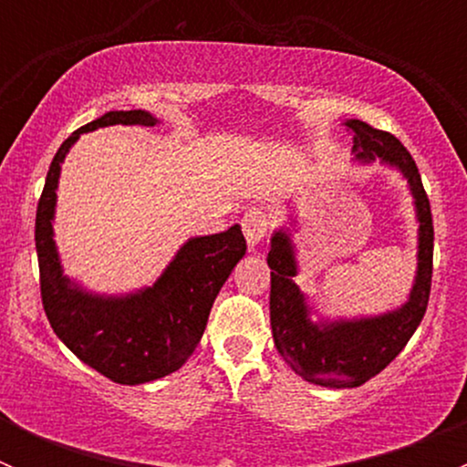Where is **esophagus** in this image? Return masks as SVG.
Wrapping results in <instances>:
<instances>
[{
	"mask_svg": "<svg viewBox=\"0 0 467 467\" xmlns=\"http://www.w3.org/2000/svg\"><path fill=\"white\" fill-rule=\"evenodd\" d=\"M242 228L248 246L255 248L257 244L266 237L268 230H271V219H268V214L262 207H251V210H246V214L242 216Z\"/></svg>",
	"mask_w": 467,
	"mask_h": 467,
	"instance_id": "obj_1",
	"label": "esophagus"
}]
</instances>
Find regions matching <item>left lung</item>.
<instances>
[{
	"mask_svg": "<svg viewBox=\"0 0 467 467\" xmlns=\"http://www.w3.org/2000/svg\"><path fill=\"white\" fill-rule=\"evenodd\" d=\"M355 133L352 153L361 164L379 160L395 167L409 182L418 216V268L411 294L402 307L379 317L314 323L312 307L296 285V248L289 230L280 228L271 237V329L282 359L296 375L327 389H355L381 373L402 352L427 312L434 260V223L427 192L411 153L395 135L373 129L366 121L348 119Z\"/></svg>",
	"mask_w": 467,
	"mask_h": 467,
	"instance_id": "8db88e82",
	"label": "left lung"
}]
</instances>
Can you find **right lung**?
Segmentation results:
<instances>
[{"label": "right lung", "mask_w": 467, "mask_h": 467, "mask_svg": "<svg viewBox=\"0 0 467 467\" xmlns=\"http://www.w3.org/2000/svg\"><path fill=\"white\" fill-rule=\"evenodd\" d=\"M115 124L155 126L158 119L146 110H110L60 144L37 203L36 251L42 307L56 337L103 378L135 386L164 378L190 359L216 294L246 255V239L239 225L190 239L153 286L126 296L92 294L63 275L51 225L60 164L81 133Z\"/></svg>", "instance_id": "add662e5"}]
</instances>
